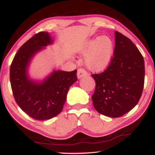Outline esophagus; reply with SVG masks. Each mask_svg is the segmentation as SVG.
<instances>
[{
  "mask_svg": "<svg viewBox=\"0 0 155 155\" xmlns=\"http://www.w3.org/2000/svg\"><path fill=\"white\" fill-rule=\"evenodd\" d=\"M88 74V73L85 70H84L83 68H79L77 71V77L78 78H81L83 77H85Z\"/></svg>",
  "mask_w": 155,
  "mask_h": 155,
  "instance_id": "obj_1",
  "label": "esophagus"
}]
</instances>
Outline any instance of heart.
I'll list each match as a JSON object with an SVG mask.
<instances>
[{
    "mask_svg": "<svg viewBox=\"0 0 155 155\" xmlns=\"http://www.w3.org/2000/svg\"><path fill=\"white\" fill-rule=\"evenodd\" d=\"M86 64L92 70H102L109 64L114 53V41L108 36L96 37L85 44Z\"/></svg>",
    "mask_w": 155,
    "mask_h": 155,
    "instance_id": "heart-1",
    "label": "heart"
}]
</instances>
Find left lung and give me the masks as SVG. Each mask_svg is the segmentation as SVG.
<instances>
[{
	"mask_svg": "<svg viewBox=\"0 0 155 155\" xmlns=\"http://www.w3.org/2000/svg\"><path fill=\"white\" fill-rule=\"evenodd\" d=\"M114 56L104 72L91 74L96 89L91 96L101 114L119 117L138 103L144 85L145 67L142 54L133 41L115 32Z\"/></svg>",
	"mask_w": 155,
	"mask_h": 155,
	"instance_id": "left-lung-1",
	"label": "left lung"
}]
</instances>
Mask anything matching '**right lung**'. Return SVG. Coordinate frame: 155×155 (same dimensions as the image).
I'll use <instances>...</instances> for the list:
<instances>
[{
	"mask_svg": "<svg viewBox=\"0 0 155 155\" xmlns=\"http://www.w3.org/2000/svg\"><path fill=\"white\" fill-rule=\"evenodd\" d=\"M52 42L47 32H40L23 44L10 66V82L15 101L28 116L46 120L61 113L68 91L77 80V70L54 71L41 83L28 80L27 69L31 59L42 47Z\"/></svg>",
	"mask_w": 155,
	"mask_h": 155,
	"instance_id": "obj_1",
	"label": "right lung"
}]
</instances>
